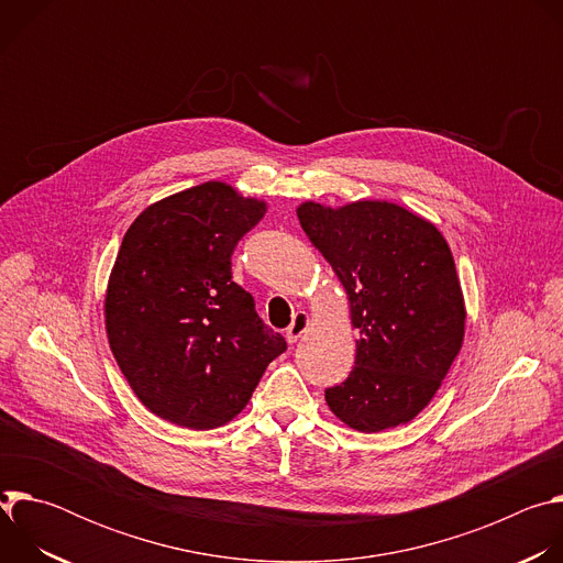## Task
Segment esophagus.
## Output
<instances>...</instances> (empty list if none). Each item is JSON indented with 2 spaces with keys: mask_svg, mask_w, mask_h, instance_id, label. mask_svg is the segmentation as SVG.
Segmentation results:
<instances>
[{
  "mask_svg": "<svg viewBox=\"0 0 563 563\" xmlns=\"http://www.w3.org/2000/svg\"><path fill=\"white\" fill-rule=\"evenodd\" d=\"M307 328H309V316H307V311H296V313H294V320H291V325H289L287 332H285L287 341H289V343H296V341L307 332Z\"/></svg>",
  "mask_w": 563,
  "mask_h": 563,
  "instance_id": "1",
  "label": "esophagus"
}]
</instances>
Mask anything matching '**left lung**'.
<instances>
[{"label":"left lung","mask_w":563,"mask_h":563,"mask_svg":"<svg viewBox=\"0 0 563 563\" xmlns=\"http://www.w3.org/2000/svg\"><path fill=\"white\" fill-rule=\"evenodd\" d=\"M316 250L341 278L358 330L350 376L325 389L330 410L358 432L412 421L463 343L465 307L441 231L391 202L298 207Z\"/></svg>","instance_id":"left-lung-1"}]
</instances>
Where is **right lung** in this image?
<instances>
[{"mask_svg":"<svg viewBox=\"0 0 563 563\" xmlns=\"http://www.w3.org/2000/svg\"><path fill=\"white\" fill-rule=\"evenodd\" d=\"M265 202L205 183L144 209L107 291V334L131 389L157 417L211 430L247 406L287 341L231 280V254Z\"/></svg>","mask_w":563,"mask_h":563,"instance_id":"add662e5","label":"right lung"}]
</instances>
